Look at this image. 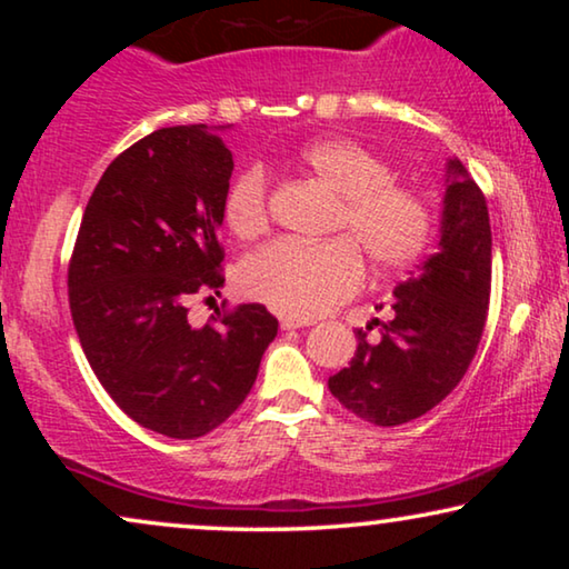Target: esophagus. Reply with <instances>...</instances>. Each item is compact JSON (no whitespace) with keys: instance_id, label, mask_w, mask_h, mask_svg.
Wrapping results in <instances>:
<instances>
[{"instance_id":"obj_1","label":"esophagus","mask_w":569,"mask_h":569,"mask_svg":"<svg viewBox=\"0 0 569 569\" xmlns=\"http://www.w3.org/2000/svg\"><path fill=\"white\" fill-rule=\"evenodd\" d=\"M279 326H282L284 331H292V329H302V326H310V321H300V318H292V316H279Z\"/></svg>"}]
</instances>
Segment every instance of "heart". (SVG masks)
I'll list each match as a JSON object with an SVG mask.
<instances>
[{
  "mask_svg": "<svg viewBox=\"0 0 569 569\" xmlns=\"http://www.w3.org/2000/svg\"><path fill=\"white\" fill-rule=\"evenodd\" d=\"M302 176L337 199L331 230L345 232L326 243L263 246L240 263L238 282L248 298L277 313L308 318L329 313L360 290L362 259L376 271L409 267L430 236V209L409 186L391 178V168L347 137L316 139L295 158ZM224 222L238 238H256L269 228L267 176L248 168L224 197Z\"/></svg>",
  "mask_w": 569,
  "mask_h": 569,
  "instance_id": "heart-1",
  "label": "heart"
}]
</instances>
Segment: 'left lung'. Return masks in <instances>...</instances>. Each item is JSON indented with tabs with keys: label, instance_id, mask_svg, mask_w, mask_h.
I'll return each mask as SVG.
<instances>
[{
	"label": "left lung",
	"instance_id": "1",
	"mask_svg": "<svg viewBox=\"0 0 569 569\" xmlns=\"http://www.w3.org/2000/svg\"><path fill=\"white\" fill-rule=\"evenodd\" d=\"M492 282L487 199L458 158L446 162L438 251L393 290V318L372 342L357 329L349 368L329 391L365 422L396 427L446 399L477 355ZM372 318L368 330L377 325Z\"/></svg>",
	"mask_w": 569,
	"mask_h": 569
}]
</instances>
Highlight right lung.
<instances>
[{
    "mask_svg": "<svg viewBox=\"0 0 569 569\" xmlns=\"http://www.w3.org/2000/svg\"><path fill=\"white\" fill-rule=\"evenodd\" d=\"M224 129H158L121 152L69 261V308L100 386L134 422L176 440L212 432L246 401L279 326L259 302L189 321L193 295L224 284Z\"/></svg>",
    "mask_w": 569,
    "mask_h": 569,
    "instance_id": "add662e5",
    "label": "right lung"
}]
</instances>
